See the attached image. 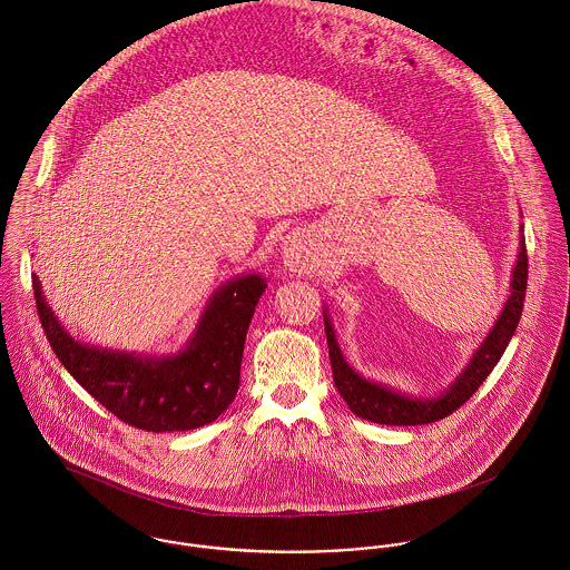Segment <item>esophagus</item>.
I'll list each match as a JSON object with an SVG mask.
<instances>
[{
	"mask_svg": "<svg viewBox=\"0 0 570 570\" xmlns=\"http://www.w3.org/2000/svg\"><path fill=\"white\" fill-rule=\"evenodd\" d=\"M284 264L293 271V273H306L313 268L315 264V252L311 240L304 234H293L286 236L284 240Z\"/></svg>",
	"mask_w": 570,
	"mask_h": 570,
	"instance_id": "esophagus-1",
	"label": "esophagus"
}]
</instances>
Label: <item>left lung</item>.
<instances>
[{"mask_svg":"<svg viewBox=\"0 0 570 570\" xmlns=\"http://www.w3.org/2000/svg\"><path fill=\"white\" fill-rule=\"evenodd\" d=\"M527 266H529V262H527L524 236H520L518 262H515L513 275H511V295L507 299L503 313L497 318L492 332L479 345L474 356L470 358L468 367L438 397L406 395L402 391H395L391 386H384L380 382H372V380L356 374L343 358L341 347L334 336L332 321L325 313L323 321H325L332 376H334V384H336L341 397L347 402L350 411L367 422H374V424L417 426V424H431V422L443 420L452 411L463 406L472 397V393L483 384V380L492 374V370L501 361V356L515 332V325H518L522 308H524V291H527V273H529Z\"/></svg>","mask_w":570,"mask_h":570,"instance_id":"1","label":"left lung"}]
</instances>
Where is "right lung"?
I'll return each mask as SVG.
<instances>
[{
    "label": "right lung",
    "instance_id": "add662e5",
    "mask_svg": "<svg viewBox=\"0 0 570 570\" xmlns=\"http://www.w3.org/2000/svg\"><path fill=\"white\" fill-rule=\"evenodd\" d=\"M264 288V277L255 273L223 284L186 350L157 358L73 341L32 275L43 332L65 370L116 417L150 433L191 431L227 411L238 393L245 338Z\"/></svg>",
    "mask_w": 570,
    "mask_h": 570
}]
</instances>
